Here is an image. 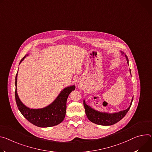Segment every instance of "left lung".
<instances>
[{
    "instance_id": "obj_1",
    "label": "left lung",
    "mask_w": 152,
    "mask_h": 152,
    "mask_svg": "<svg viewBox=\"0 0 152 152\" xmlns=\"http://www.w3.org/2000/svg\"><path fill=\"white\" fill-rule=\"evenodd\" d=\"M122 54L125 55V57L129 64V59L127 56V55L124 52L121 51ZM130 73L131 74V70H130ZM133 100V98L132 99V101L130 105L128 108L125 110H122L118 113H108L105 112H101L97 111L91 107L88 106L86 104L85 100H84V105L86 110V113L88 118V119L92 122L98 124V125L101 126H111L113 124L117 123L120 120H121L124 116H126L127 113L129 110L132 102Z\"/></svg>"
}]
</instances>
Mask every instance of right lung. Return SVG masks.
Instances as JSON below:
<instances>
[{
	"instance_id": "obj_1",
	"label": "right lung",
	"mask_w": 152,
	"mask_h": 152,
	"mask_svg": "<svg viewBox=\"0 0 152 152\" xmlns=\"http://www.w3.org/2000/svg\"><path fill=\"white\" fill-rule=\"evenodd\" d=\"M26 54L21 59L19 64L25 58ZM18 73L15 80V98L19 111L22 115L33 125L39 127H50L58 125L65 118L66 108V100L68 95L75 90V86H69L61 91L58 97L49 105L38 109L30 108L20 100L17 92Z\"/></svg>"
}]
</instances>
